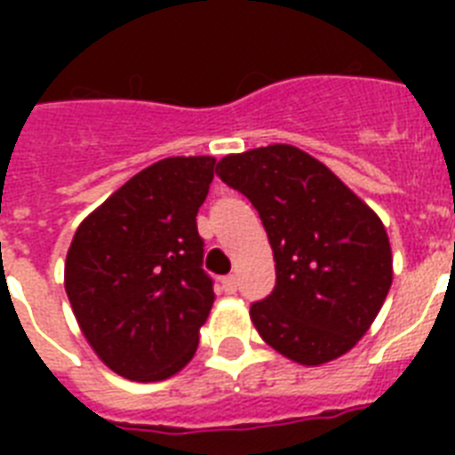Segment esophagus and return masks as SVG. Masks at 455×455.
<instances>
[{"mask_svg": "<svg viewBox=\"0 0 455 455\" xmlns=\"http://www.w3.org/2000/svg\"><path fill=\"white\" fill-rule=\"evenodd\" d=\"M221 288L227 292H235L238 291V278H235L234 274H231V276H224L221 278Z\"/></svg>", "mask_w": 455, "mask_h": 455, "instance_id": "34e87169", "label": "esophagus"}]
</instances>
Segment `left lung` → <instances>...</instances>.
I'll return each instance as SVG.
<instances>
[{"label":"left lung","mask_w":455,"mask_h":455,"mask_svg":"<svg viewBox=\"0 0 455 455\" xmlns=\"http://www.w3.org/2000/svg\"><path fill=\"white\" fill-rule=\"evenodd\" d=\"M217 174L255 205L274 250L276 288L250 307L264 342L302 366L349 352L392 285L380 217L295 146L221 157Z\"/></svg>","instance_id":"8db88e82"}]
</instances>
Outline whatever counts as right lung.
<instances>
[{
  "label": "right lung",
  "instance_id": "right-lung-1",
  "mask_svg": "<svg viewBox=\"0 0 455 455\" xmlns=\"http://www.w3.org/2000/svg\"><path fill=\"white\" fill-rule=\"evenodd\" d=\"M214 157H164L120 186L75 231L66 292L99 359L127 380L179 373L212 309L196 214Z\"/></svg>",
  "mask_w": 455,
  "mask_h": 455
}]
</instances>
